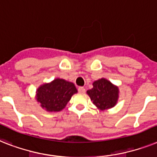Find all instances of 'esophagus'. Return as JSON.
I'll list each match as a JSON object with an SVG mask.
<instances>
[{
  "mask_svg": "<svg viewBox=\"0 0 157 157\" xmlns=\"http://www.w3.org/2000/svg\"><path fill=\"white\" fill-rule=\"evenodd\" d=\"M78 92L80 93V94H84V93L85 92V89L84 87H79Z\"/></svg>",
  "mask_w": 157,
  "mask_h": 157,
  "instance_id": "obj_1",
  "label": "esophagus"
}]
</instances>
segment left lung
Masks as SVG:
<instances>
[{
  "instance_id": "left-lung-1",
  "label": "left lung",
  "mask_w": 157,
  "mask_h": 157,
  "mask_svg": "<svg viewBox=\"0 0 157 157\" xmlns=\"http://www.w3.org/2000/svg\"><path fill=\"white\" fill-rule=\"evenodd\" d=\"M93 85L94 88L88 90L87 94L97 107L103 110L115 105L118 98V87L104 78L94 81Z\"/></svg>"
}]
</instances>
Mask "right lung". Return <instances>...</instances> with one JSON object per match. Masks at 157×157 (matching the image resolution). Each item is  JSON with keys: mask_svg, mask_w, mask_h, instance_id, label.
I'll use <instances>...</instances> for the list:
<instances>
[{"mask_svg": "<svg viewBox=\"0 0 157 157\" xmlns=\"http://www.w3.org/2000/svg\"><path fill=\"white\" fill-rule=\"evenodd\" d=\"M76 93L77 90L73 83L58 78L38 89L37 101L48 111H60Z\"/></svg>", "mask_w": 157, "mask_h": 157, "instance_id": "right-lung-1", "label": "right lung"}]
</instances>
